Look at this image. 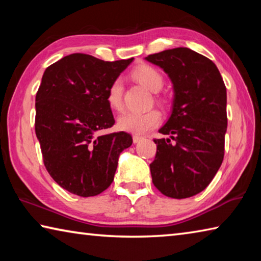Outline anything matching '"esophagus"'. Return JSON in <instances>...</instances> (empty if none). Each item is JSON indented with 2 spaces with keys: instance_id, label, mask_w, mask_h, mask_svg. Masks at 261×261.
Wrapping results in <instances>:
<instances>
[{
  "instance_id": "1",
  "label": "esophagus",
  "mask_w": 261,
  "mask_h": 261,
  "mask_svg": "<svg viewBox=\"0 0 261 261\" xmlns=\"http://www.w3.org/2000/svg\"><path fill=\"white\" fill-rule=\"evenodd\" d=\"M132 139H134V143H135V144H138L140 140H143V137H139V136H134V138H132Z\"/></svg>"
}]
</instances>
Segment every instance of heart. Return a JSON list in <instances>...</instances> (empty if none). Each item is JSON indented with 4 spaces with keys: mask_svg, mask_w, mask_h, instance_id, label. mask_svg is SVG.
Instances as JSON below:
<instances>
[{
    "mask_svg": "<svg viewBox=\"0 0 261 261\" xmlns=\"http://www.w3.org/2000/svg\"><path fill=\"white\" fill-rule=\"evenodd\" d=\"M132 76L140 85L146 87L153 93H158L163 87V77L158 69L151 65H140L137 68ZM122 96H123V84L121 79H116L112 83L107 92V102L110 108L121 109L122 108ZM161 115L154 109L146 110V112H129L123 113L117 118V125L121 130L130 132L135 135H144L148 130L153 129L160 124Z\"/></svg>",
    "mask_w": 261,
    "mask_h": 261,
    "instance_id": "heart-1",
    "label": "heart"
}]
</instances>
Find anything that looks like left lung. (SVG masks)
Masks as SVG:
<instances>
[{"label": "left lung", "instance_id": "obj_1", "mask_svg": "<svg viewBox=\"0 0 261 261\" xmlns=\"http://www.w3.org/2000/svg\"><path fill=\"white\" fill-rule=\"evenodd\" d=\"M145 60L168 74L174 90L171 114L159 130L169 138L154 139L153 184L167 197H192L207 188L223 160L226 86L213 62L190 48L163 50Z\"/></svg>", "mask_w": 261, "mask_h": 261}]
</instances>
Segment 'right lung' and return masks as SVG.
<instances>
[{"label": "right lung", "instance_id": "add662e5", "mask_svg": "<svg viewBox=\"0 0 261 261\" xmlns=\"http://www.w3.org/2000/svg\"><path fill=\"white\" fill-rule=\"evenodd\" d=\"M132 61L106 62L77 53L43 72L35 96V135L43 163L61 188L79 197L105 191L120 154L132 144L124 131L98 135L115 124L107 92Z\"/></svg>", "mask_w": 261, "mask_h": 261}]
</instances>
